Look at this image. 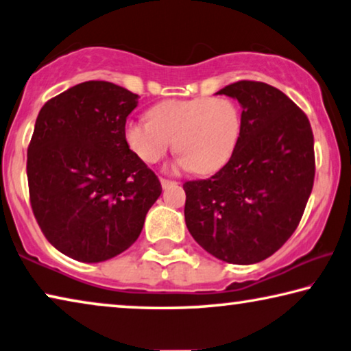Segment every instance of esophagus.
Instances as JSON below:
<instances>
[{
  "instance_id": "obj_1",
  "label": "esophagus",
  "mask_w": 351,
  "mask_h": 351,
  "mask_svg": "<svg viewBox=\"0 0 351 351\" xmlns=\"http://www.w3.org/2000/svg\"><path fill=\"white\" fill-rule=\"evenodd\" d=\"M160 183H161V186H163V190H166V188H169V186L177 185V182L168 180V179H160Z\"/></svg>"
}]
</instances>
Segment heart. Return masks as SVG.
<instances>
[{"label": "heart", "mask_w": 351, "mask_h": 351, "mask_svg": "<svg viewBox=\"0 0 351 351\" xmlns=\"http://www.w3.org/2000/svg\"><path fill=\"white\" fill-rule=\"evenodd\" d=\"M241 125L240 106L228 97L165 100L150 110V117L127 123L125 141L145 163H157L174 139L177 166L208 174L234 155Z\"/></svg>", "instance_id": "1"}]
</instances>
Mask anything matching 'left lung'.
<instances>
[{"instance_id": "left-lung-1", "label": "left lung", "mask_w": 351, "mask_h": 351, "mask_svg": "<svg viewBox=\"0 0 351 351\" xmlns=\"http://www.w3.org/2000/svg\"><path fill=\"white\" fill-rule=\"evenodd\" d=\"M217 94L239 100L241 136L217 174L185 182V223L208 254L251 265L300 224L314 185V134L304 112L267 83L245 80Z\"/></svg>"}]
</instances>
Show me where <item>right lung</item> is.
Wrapping results in <instances>:
<instances>
[{
    "mask_svg": "<svg viewBox=\"0 0 351 351\" xmlns=\"http://www.w3.org/2000/svg\"><path fill=\"white\" fill-rule=\"evenodd\" d=\"M136 94L108 82L73 86L42 106L28 147L29 199L47 240L97 263L128 250L161 194L130 150L125 122Z\"/></svg>",
    "mask_w": 351,
    "mask_h": 351,
    "instance_id": "right-lung-1",
    "label": "right lung"
}]
</instances>
